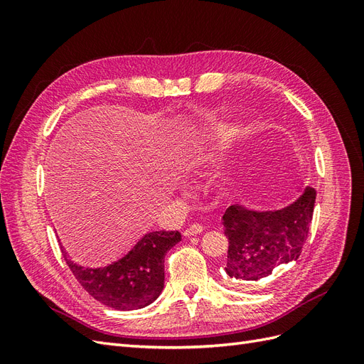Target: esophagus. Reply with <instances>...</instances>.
Returning <instances> with one entry per match:
<instances>
[{
	"label": "esophagus",
	"instance_id": "34e87169",
	"mask_svg": "<svg viewBox=\"0 0 364 364\" xmlns=\"http://www.w3.org/2000/svg\"><path fill=\"white\" fill-rule=\"evenodd\" d=\"M203 230V226L202 225H191V226H188L186 228L185 230H183V235H186V237H191V235H197V234H200Z\"/></svg>",
	"mask_w": 364,
	"mask_h": 364
}]
</instances>
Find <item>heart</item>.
<instances>
[{
  "label": "heart",
  "mask_w": 364,
  "mask_h": 364,
  "mask_svg": "<svg viewBox=\"0 0 364 364\" xmlns=\"http://www.w3.org/2000/svg\"><path fill=\"white\" fill-rule=\"evenodd\" d=\"M200 167H202L200 156L193 155V156H190L188 159H186V170H188L190 173H197V171L200 170Z\"/></svg>",
  "instance_id": "heart-1"
}]
</instances>
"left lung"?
Returning <instances> with one entry per match:
<instances>
[{
    "mask_svg": "<svg viewBox=\"0 0 364 364\" xmlns=\"http://www.w3.org/2000/svg\"><path fill=\"white\" fill-rule=\"evenodd\" d=\"M316 190L279 211L257 213L230 205L222 217L228 246L226 273L237 284L259 281L301 257L310 230Z\"/></svg>",
    "mask_w": 364,
    "mask_h": 364,
    "instance_id": "8db88e82",
    "label": "left lung"
}]
</instances>
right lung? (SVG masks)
I'll return each mask as SVG.
<instances>
[{
    "label": "right lung",
    "mask_w": 364,
    "mask_h": 364,
    "mask_svg": "<svg viewBox=\"0 0 364 364\" xmlns=\"http://www.w3.org/2000/svg\"><path fill=\"white\" fill-rule=\"evenodd\" d=\"M181 241L178 230H156L142 237L126 257L103 269H83L62 255L82 287L115 310H136L151 304L164 289V259Z\"/></svg>",
    "instance_id": "1"
}]
</instances>
